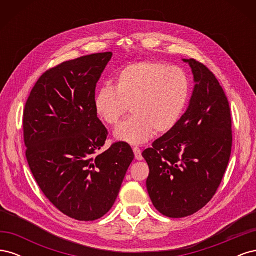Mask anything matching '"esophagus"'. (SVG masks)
Segmentation results:
<instances>
[{
    "mask_svg": "<svg viewBox=\"0 0 256 256\" xmlns=\"http://www.w3.org/2000/svg\"><path fill=\"white\" fill-rule=\"evenodd\" d=\"M134 157L136 160L141 161L143 159L142 157V152L140 148H138V147H134Z\"/></svg>",
    "mask_w": 256,
    "mask_h": 256,
    "instance_id": "34e87169",
    "label": "esophagus"
}]
</instances>
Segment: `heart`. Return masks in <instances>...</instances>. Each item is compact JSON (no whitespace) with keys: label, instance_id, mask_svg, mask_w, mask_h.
I'll use <instances>...</instances> for the list:
<instances>
[{"label":"heart","instance_id":"heart-1","mask_svg":"<svg viewBox=\"0 0 256 256\" xmlns=\"http://www.w3.org/2000/svg\"><path fill=\"white\" fill-rule=\"evenodd\" d=\"M190 97V81L182 69L154 62L122 68L114 88L104 85L95 95L94 108L106 125H115L130 106L134 116L115 128L120 142L141 145L154 132L166 134L180 122Z\"/></svg>","mask_w":256,"mask_h":256}]
</instances>
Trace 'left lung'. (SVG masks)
<instances>
[{
  "instance_id": "left-lung-1",
  "label": "left lung",
  "mask_w": 256,
  "mask_h": 256,
  "mask_svg": "<svg viewBox=\"0 0 256 256\" xmlns=\"http://www.w3.org/2000/svg\"><path fill=\"white\" fill-rule=\"evenodd\" d=\"M189 106L177 125L142 156L150 166L146 187L157 210L184 218L202 209L219 188L232 150L228 98L214 74L196 60Z\"/></svg>"
}]
</instances>
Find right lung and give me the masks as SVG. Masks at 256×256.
Here are the masks:
<instances>
[{
  "label": "right lung",
  "instance_id": "1",
  "mask_svg": "<svg viewBox=\"0 0 256 256\" xmlns=\"http://www.w3.org/2000/svg\"><path fill=\"white\" fill-rule=\"evenodd\" d=\"M112 52L68 60L44 72L23 113L26 159L60 212L94 221L114 205L134 154L124 142L99 152L108 131L94 108L96 84Z\"/></svg>",
  "mask_w": 256,
  "mask_h": 256
}]
</instances>
